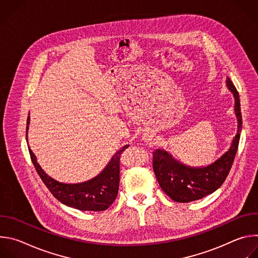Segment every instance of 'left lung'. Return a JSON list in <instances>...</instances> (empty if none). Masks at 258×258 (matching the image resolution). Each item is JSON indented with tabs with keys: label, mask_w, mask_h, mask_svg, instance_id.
Wrapping results in <instances>:
<instances>
[{
	"label": "left lung",
	"mask_w": 258,
	"mask_h": 258,
	"mask_svg": "<svg viewBox=\"0 0 258 258\" xmlns=\"http://www.w3.org/2000/svg\"><path fill=\"white\" fill-rule=\"evenodd\" d=\"M227 86L234 94L235 112L238 118V133L229 151L212 164L199 168L183 165L164 150L157 149L153 152V169L159 186L175 202H191L213 193L223 185L231 170L239 146L242 115L239 93L229 78Z\"/></svg>",
	"instance_id": "obj_1"
}]
</instances>
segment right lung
Listing matches in <instances>:
<instances>
[{
	"label": "right lung",
	"mask_w": 258,
	"mask_h": 258,
	"mask_svg": "<svg viewBox=\"0 0 258 258\" xmlns=\"http://www.w3.org/2000/svg\"><path fill=\"white\" fill-rule=\"evenodd\" d=\"M28 124L29 116L27 117L26 131L28 130ZM127 147L130 145L122 147V149L112 157L106 168L98 176L81 183H63L55 180L42 169L30 148L28 150L35 170L38 171L46 187L56 199L67 206L79 210L103 211L111 205L117 197L120 155Z\"/></svg>",
	"instance_id": "add662e5"
}]
</instances>
